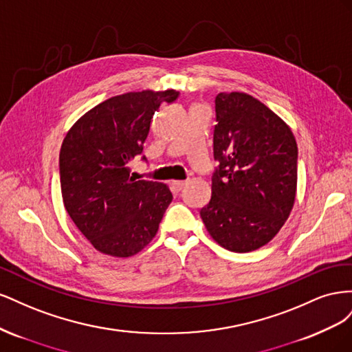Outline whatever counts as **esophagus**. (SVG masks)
Listing matches in <instances>:
<instances>
[{
    "label": "esophagus",
    "instance_id": "34e87169",
    "mask_svg": "<svg viewBox=\"0 0 352 352\" xmlns=\"http://www.w3.org/2000/svg\"><path fill=\"white\" fill-rule=\"evenodd\" d=\"M186 182H184V180H173L172 182V189L175 190V192H180L185 188Z\"/></svg>",
    "mask_w": 352,
    "mask_h": 352
}]
</instances>
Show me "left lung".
Wrapping results in <instances>:
<instances>
[{"label":"left lung","mask_w":352,"mask_h":352,"mask_svg":"<svg viewBox=\"0 0 352 352\" xmlns=\"http://www.w3.org/2000/svg\"><path fill=\"white\" fill-rule=\"evenodd\" d=\"M211 199L202 221L217 243L254 251L274 238L294 207L298 146L279 116L243 92L216 97Z\"/></svg>","instance_id":"1"}]
</instances>
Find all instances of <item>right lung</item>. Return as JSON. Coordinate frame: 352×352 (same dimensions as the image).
I'll use <instances>...</instances> for the list:
<instances>
[{"instance_id": "1", "label": "right lung", "mask_w": 352, "mask_h": 352, "mask_svg": "<svg viewBox=\"0 0 352 352\" xmlns=\"http://www.w3.org/2000/svg\"><path fill=\"white\" fill-rule=\"evenodd\" d=\"M177 97L173 89L111 97L82 116L63 141V202L83 236L102 254L140 252L155 236L173 199L164 184L136 180L129 163L142 154L160 105Z\"/></svg>"}]
</instances>
